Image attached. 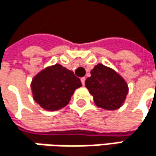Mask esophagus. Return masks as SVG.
<instances>
[{
  "instance_id": "obj_1",
  "label": "esophagus",
  "mask_w": 156,
  "mask_h": 156,
  "mask_svg": "<svg viewBox=\"0 0 156 156\" xmlns=\"http://www.w3.org/2000/svg\"><path fill=\"white\" fill-rule=\"evenodd\" d=\"M80 80H81V83H82V85L84 86V85H85V81H86V78H81V79H80Z\"/></svg>"
}]
</instances>
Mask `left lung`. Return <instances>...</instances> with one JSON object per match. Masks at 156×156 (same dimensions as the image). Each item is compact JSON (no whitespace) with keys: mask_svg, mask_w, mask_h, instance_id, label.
Returning a JSON list of instances; mask_svg holds the SVG:
<instances>
[{"mask_svg":"<svg viewBox=\"0 0 156 156\" xmlns=\"http://www.w3.org/2000/svg\"><path fill=\"white\" fill-rule=\"evenodd\" d=\"M85 85L97 107L107 110L118 109L128 93L126 80L117 72L103 64H98L90 71Z\"/></svg>","mask_w":156,"mask_h":156,"instance_id":"left-lung-1","label":"left lung"}]
</instances>
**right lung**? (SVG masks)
Listing matches in <instances>:
<instances>
[{
	"label": "right lung",
	"mask_w": 156,
	"mask_h": 156,
	"mask_svg": "<svg viewBox=\"0 0 156 156\" xmlns=\"http://www.w3.org/2000/svg\"><path fill=\"white\" fill-rule=\"evenodd\" d=\"M82 86L73 71L59 64L39 72L31 81L33 99L43 109L55 111L66 107L74 91Z\"/></svg>",
	"instance_id": "add662e5"
}]
</instances>
